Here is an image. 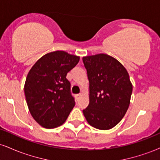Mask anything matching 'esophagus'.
I'll use <instances>...</instances> for the list:
<instances>
[{"label":"esophagus","instance_id":"34e87169","mask_svg":"<svg viewBox=\"0 0 160 160\" xmlns=\"http://www.w3.org/2000/svg\"><path fill=\"white\" fill-rule=\"evenodd\" d=\"M81 96H82L81 94H78V95H76V98L79 99L80 97H81Z\"/></svg>","mask_w":160,"mask_h":160}]
</instances>
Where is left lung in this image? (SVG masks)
I'll return each mask as SVG.
<instances>
[{
	"label": "left lung",
	"mask_w": 160,
	"mask_h": 160,
	"mask_svg": "<svg viewBox=\"0 0 160 160\" xmlns=\"http://www.w3.org/2000/svg\"><path fill=\"white\" fill-rule=\"evenodd\" d=\"M82 62L89 81V103L82 110L87 122L98 130L116 126L126 114L132 85L127 69L105 53L86 56Z\"/></svg>",
	"instance_id": "8db88e82"
}]
</instances>
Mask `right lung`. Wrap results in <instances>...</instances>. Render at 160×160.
I'll list each match as a JSON object with an SVG mask.
<instances>
[{
  "mask_svg": "<svg viewBox=\"0 0 160 160\" xmlns=\"http://www.w3.org/2000/svg\"><path fill=\"white\" fill-rule=\"evenodd\" d=\"M79 61L78 56L56 51L42 56L29 71L24 83L26 101L32 117L43 128L61 126L74 108L66 75Z\"/></svg>",
  "mask_w": 160,
  "mask_h": 160,
  "instance_id": "right-lung-1",
  "label": "right lung"
}]
</instances>
